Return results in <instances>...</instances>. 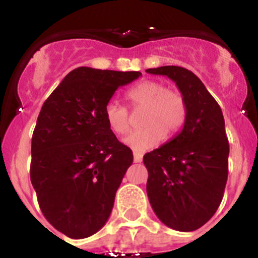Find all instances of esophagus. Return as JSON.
Returning <instances> with one entry per match:
<instances>
[{"mask_svg": "<svg viewBox=\"0 0 258 258\" xmlns=\"http://www.w3.org/2000/svg\"><path fill=\"white\" fill-rule=\"evenodd\" d=\"M133 156H134V163H141V161H142L143 155L141 154V152H134Z\"/></svg>", "mask_w": 258, "mask_h": 258, "instance_id": "1", "label": "esophagus"}]
</instances>
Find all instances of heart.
I'll return each mask as SVG.
<instances>
[{
  "label": "heart",
  "mask_w": 258,
  "mask_h": 258,
  "mask_svg": "<svg viewBox=\"0 0 258 258\" xmlns=\"http://www.w3.org/2000/svg\"><path fill=\"white\" fill-rule=\"evenodd\" d=\"M132 106H146L142 117L143 127L131 132L124 143L136 151H146L172 137L183 126L187 106L183 95L166 89L156 81H142L126 93ZM104 120L115 134H124L129 129V112L122 104L109 101L104 106Z\"/></svg>",
  "instance_id": "obj_1"
}]
</instances>
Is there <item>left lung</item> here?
I'll list each match as a JSON object with an SVG mask.
<instances>
[{
    "mask_svg": "<svg viewBox=\"0 0 258 258\" xmlns=\"http://www.w3.org/2000/svg\"><path fill=\"white\" fill-rule=\"evenodd\" d=\"M146 72L173 80L187 106L181 133L143 156L150 204L168 227L194 231L213 217L226 186L229 141L222 111L191 71L163 66Z\"/></svg>",
    "mask_w": 258,
    "mask_h": 258,
    "instance_id": "left-lung-1",
    "label": "left lung"
}]
</instances>
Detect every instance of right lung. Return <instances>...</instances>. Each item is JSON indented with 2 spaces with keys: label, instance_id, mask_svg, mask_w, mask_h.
<instances>
[{
  "label": "right lung",
  "instance_id": "add662e5",
  "mask_svg": "<svg viewBox=\"0 0 258 258\" xmlns=\"http://www.w3.org/2000/svg\"><path fill=\"white\" fill-rule=\"evenodd\" d=\"M142 76L79 67L50 94L32 137L31 182L45 218L72 239L104 226L133 152L104 120L117 88Z\"/></svg>",
  "mask_w": 258,
  "mask_h": 258
}]
</instances>
